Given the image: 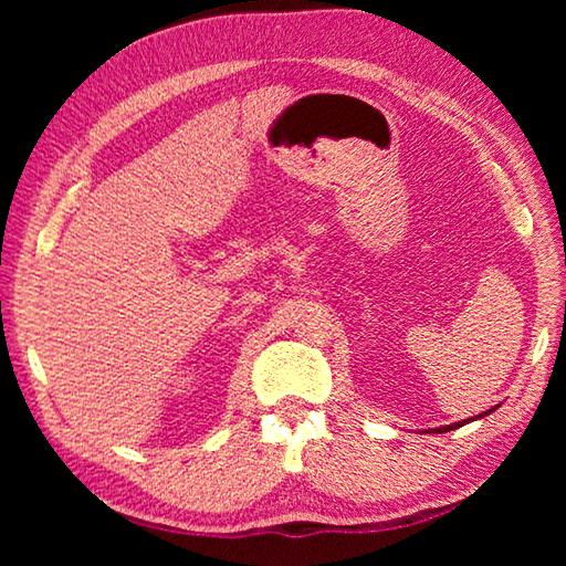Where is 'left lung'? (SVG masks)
<instances>
[{
	"instance_id": "left-lung-1",
	"label": "left lung",
	"mask_w": 566,
	"mask_h": 566,
	"mask_svg": "<svg viewBox=\"0 0 566 566\" xmlns=\"http://www.w3.org/2000/svg\"><path fill=\"white\" fill-rule=\"evenodd\" d=\"M496 409V407H494ZM494 409H486L484 415H479V417H486L490 415V411H494ZM476 417V419H479ZM462 424H467V421H457V424H447V427H437V429H432V432H437V434H442V432H449V429H457V427H462Z\"/></svg>"
}]
</instances>
